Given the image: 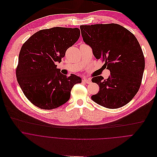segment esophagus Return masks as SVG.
<instances>
[{
    "instance_id": "esophagus-1",
    "label": "esophagus",
    "mask_w": 157,
    "mask_h": 157,
    "mask_svg": "<svg viewBox=\"0 0 157 157\" xmlns=\"http://www.w3.org/2000/svg\"><path fill=\"white\" fill-rule=\"evenodd\" d=\"M82 82H84V83H90L91 82V80H90V79H89V78H88V79L84 78V79H83V80H82Z\"/></svg>"
}]
</instances>
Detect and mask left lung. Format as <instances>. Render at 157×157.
<instances>
[{
    "mask_svg": "<svg viewBox=\"0 0 157 157\" xmlns=\"http://www.w3.org/2000/svg\"><path fill=\"white\" fill-rule=\"evenodd\" d=\"M83 41L98 60L105 62L110 75L92 78L100 91L91 97L97 104L109 109L130 102L138 92L145 68V58L136 36L116 23L80 25Z\"/></svg>",
    "mask_w": 157,
    "mask_h": 157,
    "instance_id": "1",
    "label": "left lung"
}]
</instances>
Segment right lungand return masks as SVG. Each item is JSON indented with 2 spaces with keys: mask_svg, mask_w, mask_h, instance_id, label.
<instances>
[{
  "mask_svg": "<svg viewBox=\"0 0 157 157\" xmlns=\"http://www.w3.org/2000/svg\"><path fill=\"white\" fill-rule=\"evenodd\" d=\"M78 28L54 27L40 30L21 46L16 68L18 83L27 99L43 109H52L66 103L79 77L62 74L57 68L67 49L78 40Z\"/></svg>",
  "mask_w": 157,
  "mask_h": 157,
  "instance_id": "1",
  "label": "right lung"
}]
</instances>
